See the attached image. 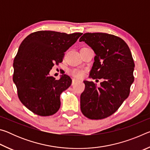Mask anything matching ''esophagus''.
<instances>
[{"instance_id":"34e87169","label":"esophagus","mask_w":150,"mask_h":150,"mask_svg":"<svg viewBox=\"0 0 150 150\" xmlns=\"http://www.w3.org/2000/svg\"><path fill=\"white\" fill-rule=\"evenodd\" d=\"M76 81H77V79H73L72 80V85H73L76 83Z\"/></svg>"}]
</instances>
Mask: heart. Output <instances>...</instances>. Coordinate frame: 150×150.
<instances>
[{
	"mask_svg": "<svg viewBox=\"0 0 150 150\" xmlns=\"http://www.w3.org/2000/svg\"><path fill=\"white\" fill-rule=\"evenodd\" d=\"M69 73L71 75H72L73 76H74L75 77H78L80 78L81 77H83V75H84V71L82 70L78 69H73L69 71Z\"/></svg>",
	"mask_w": 150,
	"mask_h": 150,
	"instance_id": "obj_1",
	"label": "heart"
}]
</instances>
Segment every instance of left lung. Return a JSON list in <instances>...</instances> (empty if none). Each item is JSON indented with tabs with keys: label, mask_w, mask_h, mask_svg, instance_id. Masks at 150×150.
<instances>
[{
	"label": "left lung",
	"mask_w": 150,
	"mask_h": 150,
	"mask_svg": "<svg viewBox=\"0 0 150 150\" xmlns=\"http://www.w3.org/2000/svg\"><path fill=\"white\" fill-rule=\"evenodd\" d=\"M79 42H85L96 55L90 77L103 80L99 87L93 81H83L81 110L92 120L107 118L130 94L135 67L130 50L120 38L106 33H85Z\"/></svg>",
	"instance_id": "8db88e82"
}]
</instances>
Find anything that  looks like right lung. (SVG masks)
<instances>
[{
	"label": "right lung",
	"mask_w": 150,
	"mask_h": 150,
	"mask_svg": "<svg viewBox=\"0 0 150 150\" xmlns=\"http://www.w3.org/2000/svg\"><path fill=\"white\" fill-rule=\"evenodd\" d=\"M82 34L38 31L20 45L14 59L13 81L20 100L35 115L51 116L59 109L60 95L72 80L65 74L55 80L50 71L54 63L62 62L64 53Z\"/></svg>",
	"instance_id": "add662e5"
}]
</instances>
